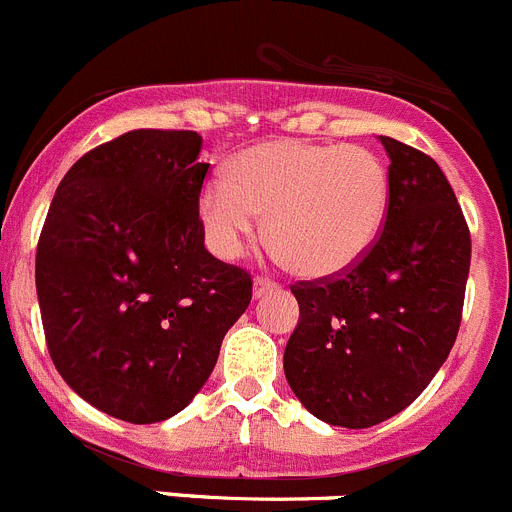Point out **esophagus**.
Wrapping results in <instances>:
<instances>
[{
  "mask_svg": "<svg viewBox=\"0 0 512 512\" xmlns=\"http://www.w3.org/2000/svg\"><path fill=\"white\" fill-rule=\"evenodd\" d=\"M274 289H276V281L264 279V276H256V279H253V296H256V299H261V296L269 294V291Z\"/></svg>",
  "mask_w": 512,
  "mask_h": 512,
  "instance_id": "obj_1",
  "label": "esophagus"
}]
</instances>
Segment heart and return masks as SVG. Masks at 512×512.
Masks as SVG:
<instances>
[{"label":"heart","instance_id":"b5f03b06","mask_svg":"<svg viewBox=\"0 0 512 512\" xmlns=\"http://www.w3.org/2000/svg\"><path fill=\"white\" fill-rule=\"evenodd\" d=\"M389 208L384 160L364 145L281 138L251 145L203 186L198 218L211 251L236 259L259 231L296 274L329 279L374 246Z\"/></svg>","mask_w":512,"mask_h":512}]
</instances>
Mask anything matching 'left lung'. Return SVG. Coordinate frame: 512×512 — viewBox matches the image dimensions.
Here are the masks:
<instances>
[{
  "mask_svg": "<svg viewBox=\"0 0 512 512\" xmlns=\"http://www.w3.org/2000/svg\"><path fill=\"white\" fill-rule=\"evenodd\" d=\"M389 155L387 221L339 276L291 286L299 324L286 382L321 422L379 425L412 405L445 364L462 319L470 231L430 155L379 135Z\"/></svg>",
  "mask_w": 512,
  "mask_h": 512,
  "instance_id": "obj_1",
  "label": "left lung"
}]
</instances>
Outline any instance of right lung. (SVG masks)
Here are the masks:
<instances>
[{"mask_svg": "<svg viewBox=\"0 0 512 512\" xmlns=\"http://www.w3.org/2000/svg\"><path fill=\"white\" fill-rule=\"evenodd\" d=\"M201 145L193 130H133L97 145L57 186L37 243L57 372L133 425L186 410L251 304V276L203 246Z\"/></svg>", "mask_w": 512, "mask_h": 512, "instance_id": "right-lung-1", "label": "right lung"}]
</instances>
